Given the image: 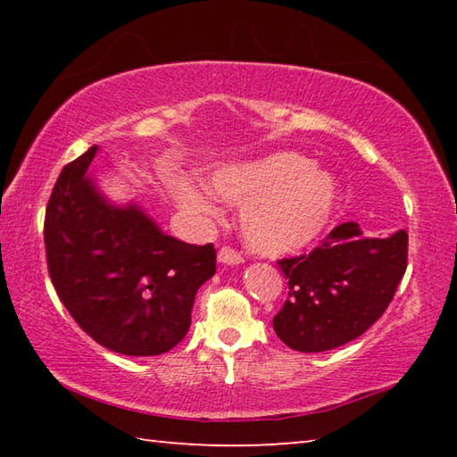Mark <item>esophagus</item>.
I'll list each match as a JSON object with an SVG mask.
<instances>
[{
    "label": "esophagus",
    "instance_id": "1",
    "mask_svg": "<svg viewBox=\"0 0 457 457\" xmlns=\"http://www.w3.org/2000/svg\"><path fill=\"white\" fill-rule=\"evenodd\" d=\"M218 262L223 266H239L244 262V258L239 256L237 252L231 250V247H221L218 252Z\"/></svg>",
    "mask_w": 457,
    "mask_h": 457
}]
</instances>
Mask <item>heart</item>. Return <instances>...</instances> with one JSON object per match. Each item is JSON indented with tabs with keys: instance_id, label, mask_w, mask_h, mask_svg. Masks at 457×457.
<instances>
[{
	"instance_id": "heart-1",
	"label": "heart",
	"mask_w": 457,
	"mask_h": 457,
	"mask_svg": "<svg viewBox=\"0 0 457 457\" xmlns=\"http://www.w3.org/2000/svg\"><path fill=\"white\" fill-rule=\"evenodd\" d=\"M205 187L229 204H244L239 229L262 256H288L314 244L340 204L335 175L294 151L223 163L205 173ZM169 191L177 210L197 226L218 215L210 193L183 177H173Z\"/></svg>"
}]
</instances>
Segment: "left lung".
<instances>
[{
	"label": "left lung",
	"instance_id": "obj_1",
	"mask_svg": "<svg viewBox=\"0 0 457 457\" xmlns=\"http://www.w3.org/2000/svg\"><path fill=\"white\" fill-rule=\"evenodd\" d=\"M288 300L274 330L298 353H324L359 338L381 319L407 268V231L365 237L345 221L312 253L280 260Z\"/></svg>",
	"mask_w": 457,
	"mask_h": 457
}]
</instances>
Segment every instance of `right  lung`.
Segmentation results:
<instances>
[{"mask_svg":"<svg viewBox=\"0 0 457 457\" xmlns=\"http://www.w3.org/2000/svg\"><path fill=\"white\" fill-rule=\"evenodd\" d=\"M96 154L92 146L62 169L46 210L54 288L104 349L163 354L187 335L199 286L215 274V250L167 236L135 199L108 197Z\"/></svg>","mask_w":457,"mask_h":457,"instance_id":"right-lung-1","label":"right lung"}]
</instances>
